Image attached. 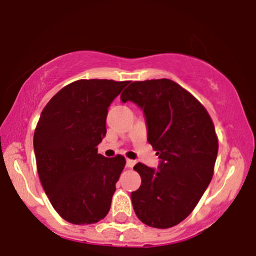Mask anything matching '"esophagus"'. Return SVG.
<instances>
[{"label": "esophagus", "instance_id": "34e87169", "mask_svg": "<svg viewBox=\"0 0 256 256\" xmlns=\"http://www.w3.org/2000/svg\"><path fill=\"white\" fill-rule=\"evenodd\" d=\"M136 164V162L134 160H126V166L128 168H132Z\"/></svg>", "mask_w": 256, "mask_h": 256}]
</instances>
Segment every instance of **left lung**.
<instances>
[{
	"label": "left lung",
	"instance_id": "left-lung-1",
	"mask_svg": "<svg viewBox=\"0 0 256 256\" xmlns=\"http://www.w3.org/2000/svg\"><path fill=\"white\" fill-rule=\"evenodd\" d=\"M120 99L143 110L148 142L160 160L157 170L143 163L134 168L142 178L131 192L136 215L150 227H174L192 214L212 178L214 124L198 100L169 79L132 82Z\"/></svg>",
	"mask_w": 256,
	"mask_h": 256
}]
</instances>
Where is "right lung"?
Segmentation results:
<instances>
[{
  "instance_id": "right-lung-1",
  "label": "right lung",
  "mask_w": 256,
  "mask_h": 256,
  "mask_svg": "<svg viewBox=\"0 0 256 256\" xmlns=\"http://www.w3.org/2000/svg\"><path fill=\"white\" fill-rule=\"evenodd\" d=\"M128 84L78 80L41 112L34 132L38 177L53 208L73 224L98 222L111 208L126 160L120 154L106 158L96 146L106 136L110 105Z\"/></svg>"
}]
</instances>
